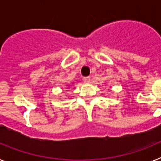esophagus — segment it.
<instances>
[{
  "mask_svg": "<svg viewBox=\"0 0 161 161\" xmlns=\"http://www.w3.org/2000/svg\"><path fill=\"white\" fill-rule=\"evenodd\" d=\"M83 81L86 84L89 83V81H90V77L89 76H85V77L83 78Z\"/></svg>",
  "mask_w": 161,
  "mask_h": 161,
  "instance_id": "34e87169",
  "label": "esophagus"
}]
</instances>
